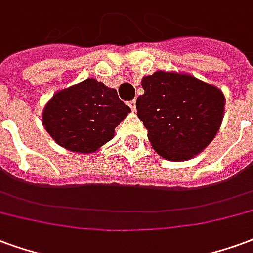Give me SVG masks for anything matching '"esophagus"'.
I'll use <instances>...</instances> for the list:
<instances>
[{
    "label": "esophagus",
    "mask_w": 253,
    "mask_h": 253,
    "mask_svg": "<svg viewBox=\"0 0 253 253\" xmlns=\"http://www.w3.org/2000/svg\"><path fill=\"white\" fill-rule=\"evenodd\" d=\"M128 105L129 106H130V109H132V110H136V101H134V99H132V101H129L128 102Z\"/></svg>",
    "instance_id": "34e87169"
}]
</instances>
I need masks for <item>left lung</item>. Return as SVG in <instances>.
<instances>
[{"mask_svg": "<svg viewBox=\"0 0 253 253\" xmlns=\"http://www.w3.org/2000/svg\"><path fill=\"white\" fill-rule=\"evenodd\" d=\"M137 117L152 148L167 160L202 152L218 132L225 98L220 88L187 74L156 71L141 81Z\"/></svg>", "mask_w": 253, "mask_h": 253, "instance_id": "left-lung-1", "label": "left lung"}]
</instances>
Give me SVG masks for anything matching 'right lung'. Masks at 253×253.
<instances>
[{"mask_svg": "<svg viewBox=\"0 0 253 253\" xmlns=\"http://www.w3.org/2000/svg\"><path fill=\"white\" fill-rule=\"evenodd\" d=\"M129 112L114 88L87 78L53 95L44 108L43 125L59 145L90 154L112 140Z\"/></svg>", "mask_w": 253, "mask_h": 253, "instance_id": "1", "label": "right lung"}]
</instances>
